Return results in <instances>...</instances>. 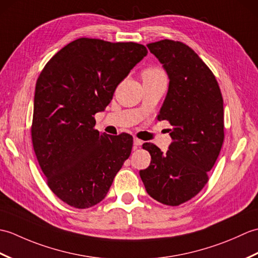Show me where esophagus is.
<instances>
[{
    "instance_id": "esophagus-1",
    "label": "esophagus",
    "mask_w": 258,
    "mask_h": 258,
    "mask_svg": "<svg viewBox=\"0 0 258 258\" xmlns=\"http://www.w3.org/2000/svg\"><path fill=\"white\" fill-rule=\"evenodd\" d=\"M142 144H143V141H141V140H139V139H134V145H135V147H138V146H141Z\"/></svg>"
}]
</instances>
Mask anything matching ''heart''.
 Segmentation results:
<instances>
[{
	"label": "heart",
	"instance_id": "obj_1",
	"mask_svg": "<svg viewBox=\"0 0 258 258\" xmlns=\"http://www.w3.org/2000/svg\"><path fill=\"white\" fill-rule=\"evenodd\" d=\"M161 73H163V72H162L160 69H157V68H147V69H145L143 71V74H142V76H143V79L144 78H152V76H155V75H158V74H161Z\"/></svg>",
	"mask_w": 258,
	"mask_h": 258
}]
</instances>
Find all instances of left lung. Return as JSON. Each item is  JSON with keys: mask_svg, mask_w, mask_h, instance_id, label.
Here are the masks:
<instances>
[{"mask_svg": "<svg viewBox=\"0 0 258 258\" xmlns=\"http://www.w3.org/2000/svg\"><path fill=\"white\" fill-rule=\"evenodd\" d=\"M169 79L157 118L173 126L166 153L144 143L152 161L140 171L145 189L162 204L177 206L197 195L208 182L224 142L223 97L212 71L189 46L162 40L147 44Z\"/></svg>", "mask_w": 258, "mask_h": 258, "instance_id": "obj_1", "label": "left lung"}]
</instances>
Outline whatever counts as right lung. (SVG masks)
Returning a JSON list of instances; mask_svg holds the SVG:
<instances>
[{"label":"right lung","instance_id":"obj_1","mask_svg":"<svg viewBox=\"0 0 258 258\" xmlns=\"http://www.w3.org/2000/svg\"><path fill=\"white\" fill-rule=\"evenodd\" d=\"M146 54L139 43L81 37L59 50L38 76L33 149L48 187L70 206L100 203L131 155L132 136L100 133L94 115Z\"/></svg>","mask_w":258,"mask_h":258}]
</instances>
